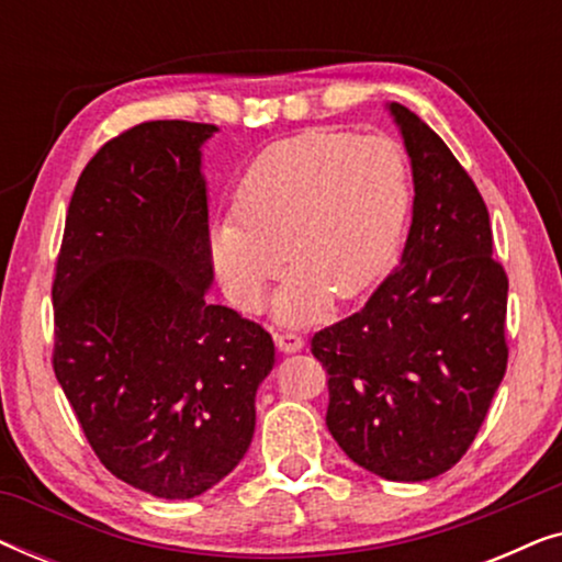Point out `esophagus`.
Wrapping results in <instances>:
<instances>
[{"label":"esophagus","instance_id":"obj_1","mask_svg":"<svg viewBox=\"0 0 562 562\" xmlns=\"http://www.w3.org/2000/svg\"><path fill=\"white\" fill-rule=\"evenodd\" d=\"M276 348H279L283 356H291V352H299L304 348V340L294 333H283V335H276Z\"/></svg>","mask_w":562,"mask_h":562}]
</instances>
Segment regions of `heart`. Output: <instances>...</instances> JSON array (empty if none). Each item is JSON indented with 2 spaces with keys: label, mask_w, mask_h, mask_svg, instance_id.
<instances>
[{
  "label": "heart",
  "mask_w": 562,
  "mask_h": 562,
  "mask_svg": "<svg viewBox=\"0 0 562 562\" xmlns=\"http://www.w3.org/2000/svg\"><path fill=\"white\" fill-rule=\"evenodd\" d=\"M409 168L389 137L333 130L286 137L248 166L235 217L210 229V258L229 302L258 310L268 283L276 322L302 327L350 302L389 271L409 214Z\"/></svg>",
  "instance_id": "b5f03b06"
}]
</instances>
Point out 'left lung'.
Here are the masks:
<instances>
[{
	"instance_id": "8db88e82",
	"label": "left lung",
	"mask_w": 562,
	"mask_h": 562,
	"mask_svg": "<svg viewBox=\"0 0 562 562\" xmlns=\"http://www.w3.org/2000/svg\"><path fill=\"white\" fill-rule=\"evenodd\" d=\"M386 110L414 181L402 260L363 310L312 337V352L345 456L386 481H429L465 456L504 379L509 281L465 168L417 114Z\"/></svg>"
}]
</instances>
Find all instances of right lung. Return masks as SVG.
<instances>
[{
  "label": "right lung",
  "instance_id": "right-lung-1",
  "mask_svg": "<svg viewBox=\"0 0 562 562\" xmlns=\"http://www.w3.org/2000/svg\"><path fill=\"white\" fill-rule=\"evenodd\" d=\"M214 125L153 120L89 160L53 281V371L97 458L158 498H194L240 463L271 335L212 304L202 173Z\"/></svg>",
  "mask_w": 562,
  "mask_h": 562
}]
</instances>
